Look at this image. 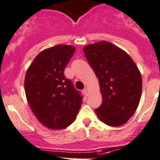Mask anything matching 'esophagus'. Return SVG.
<instances>
[{
    "label": "esophagus",
    "mask_w": 160,
    "mask_h": 160,
    "mask_svg": "<svg viewBox=\"0 0 160 160\" xmlns=\"http://www.w3.org/2000/svg\"><path fill=\"white\" fill-rule=\"evenodd\" d=\"M83 92H84V93H85V94L87 95V96H88V95L89 94V92H90V91H89V88H86L85 89L83 90Z\"/></svg>",
    "instance_id": "esophagus-1"
}]
</instances>
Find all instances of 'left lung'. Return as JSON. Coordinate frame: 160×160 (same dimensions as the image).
Segmentation results:
<instances>
[{
    "label": "left lung",
    "mask_w": 160,
    "mask_h": 160,
    "mask_svg": "<svg viewBox=\"0 0 160 160\" xmlns=\"http://www.w3.org/2000/svg\"><path fill=\"white\" fill-rule=\"evenodd\" d=\"M83 52L98 78L102 96L96 115L110 127L125 124L135 113L142 96L139 68L126 51L106 41L88 45Z\"/></svg>",
    "instance_id": "8db88e82"
}]
</instances>
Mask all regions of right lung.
Instances as JSON below:
<instances>
[{"label":"right lung","mask_w":160,"mask_h":160,"mask_svg":"<svg viewBox=\"0 0 160 160\" xmlns=\"http://www.w3.org/2000/svg\"><path fill=\"white\" fill-rule=\"evenodd\" d=\"M76 48L57 45L38 54L28 68L24 79L27 101L37 119L52 130H62L78 113L82 97L64 77V70Z\"/></svg>","instance_id":"obj_1"}]
</instances>
